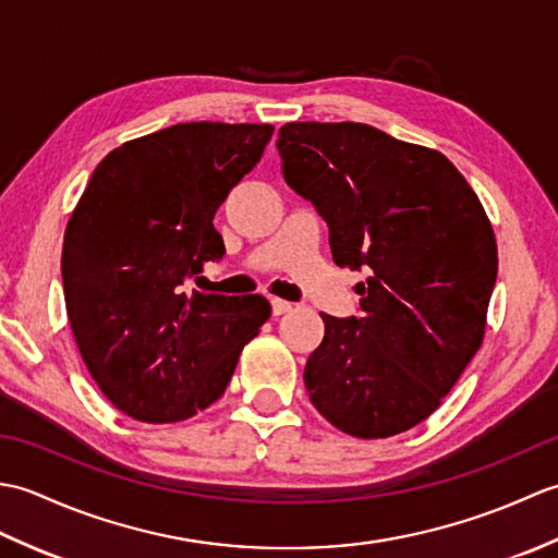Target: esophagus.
I'll use <instances>...</instances> for the list:
<instances>
[{
    "instance_id": "1",
    "label": "esophagus",
    "mask_w": 558,
    "mask_h": 558,
    "mask_svg": "<svg viewBox=\"0 0 558 558\" xmlns=\"http://www.w3.org/2000/svg\"><path fill=\"white\" fill-rule=\"evenodd\" d=\"M270 310H272V316H280V314H288V312L292 310V304L286 302V300L272 298V300H270Z\"/></svg>"
}]
</instances>
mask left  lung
Segmentation results:
<instances>
[{
	"label": "left lung",
	"instance_id": "obj_1",
	"mask_svg": "<svg viewBox=\"0 0 558 558\" xmlns=\"http://www.w3.org/2000/svg\"><path fill=\"white\" fill-rule=\"evenodd\" d=\"M276 146L336 264L366 276L360 316L322 314L304 366L314 408L357 438L408 432L482 345L499 270L487 213L446 156L369 124L292 122Z\"/></svg>",
	"mask_w": 558,
	"mask_h": 558
}]
</instances>
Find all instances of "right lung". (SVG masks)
Here are the masks:
<instances>
[{
    "instance_id": "right-lung-1",
    "label": "right lung",
    "mask_w": 558,
    "mask_h": 558,
    "mask_svg": "<svg viewBox=\"0 0 558 558\" xmlns=\"http://www.w3.org/2000/svg\"><path fill=\"white\" fill-rule=\"evenodd\" d=\"M270 124L189 122L102 158L64 232L71 330L90 376L138 422L194 417L216 402L270 304L260 294H189L220 260L213 216L256 168Z\"/></svg>"
}]
</instances>
